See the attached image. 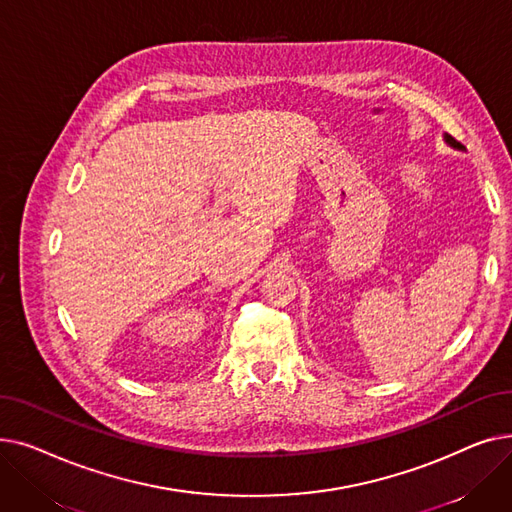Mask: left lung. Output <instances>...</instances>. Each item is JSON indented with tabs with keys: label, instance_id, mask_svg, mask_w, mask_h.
<instances>
[{
	"label": "left lung",
	"instance_id": "1",
	"mask_svg": "<svg viewBox=\"0 0 512 512\" xmlns=\"http://www.w3.org/2000/svg\"><path fill=\"white\" fill-rule=\"evenodd\" d=\"M444 143H446V145H450V147H452V149H456V151H465V147H463L459 141H454V139L450 137V134H446V132H444Z\"/></svg>",
	"mask_w": 512,
	"mask_h": 512
}]
</instances>
